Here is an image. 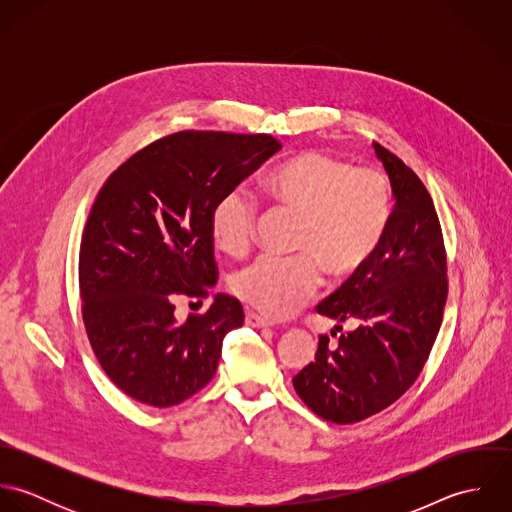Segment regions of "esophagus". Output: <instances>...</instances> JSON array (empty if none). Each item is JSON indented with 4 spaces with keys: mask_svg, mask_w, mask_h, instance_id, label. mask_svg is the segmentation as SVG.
I'll use <instances>...</instances> for the list:
<instances>
[{
    "mask_svg": "<svg viewBox=\"0 0 512 512\" xmlns=\"http://www.w3.org/2000/svg\"><path fill=\"white\" fill-rule=\"evenodd\" d=\"M244 323H246L248 327H254V329H264V327H272V323H270L268 319L260 317V315H258V313H254V311H248V313H246V317H244Z\"/></svg>",
    "mask_w": 512,
    "mask_h": 512,
    "instance_id": "34e87169",
    "label": "esophagus"
}]
</instances>
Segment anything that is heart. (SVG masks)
Segmentation results:
<instances>
[{
    "label": "heart",
    "instance_id": "heart-1",
    "mask_svg": "<svg viewBox=\"0 0 512 512\" xmlns=\"http://www.w3.org/2000/svg\"><path fill=\"white\" fill-rule=\"evenodd\" d=\"M262 193L299 217L293 250L299 256H260L238 270L230 288L268 317H288L317 290L319 268L331 280L355 276L374 256L392 219V189L384 173L353 169L323 151H301L270 169ZM258 207L242 189L224 193L211 213L213 240L242 256L256 232Z\"/></svg>",
    "mask_w": 512,
    "mask_h": 512
}]
</instances>
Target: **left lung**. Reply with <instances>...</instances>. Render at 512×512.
Wrapping results in <instances>:
<instances>
[{
  "label": "left lung",
  "mask_w": 512,
  "mask_h": 512,
  "mask_svg": "<svg viewBox=\"0 0 512 512\" xmlns=\"http://www.w3.org/2000/svg\"><path fill=\"white\" fill-rule=\"evenodd\" d=\"M394 211L374 256L317 311L355 331L319 339L315 361L293 376L299 398L317 416L355 424L394 404L418 378L438 337L447 299L445 248L434 201L420 177L394 153L372 144ZM335 335V331H331Z\"/></svg>",
  "instance_id": "1"
}]
</instances>
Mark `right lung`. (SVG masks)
I'll list each match as a JSON object with an SVG mask.
<instances>
[{"label": "right lung", "instance_id": "right-lung-1", "mask_svg": "<svg viewBox=\"0 0 512 512\" xmlns=\"http://www.w3.org/2000/svg\"><path fill=\"white\" fill-rule=\"evenodd\" d=\"M280 149L268 134L179 132L100 189L80 244L82 317L98 363L130 398L169 408L215 376L222 339L244 323L240 301L217 293L179 323L173 299L217 284L213 207Z\"/></svg>", "mask_w": 512, "mask_h": 512}]
</instances>
